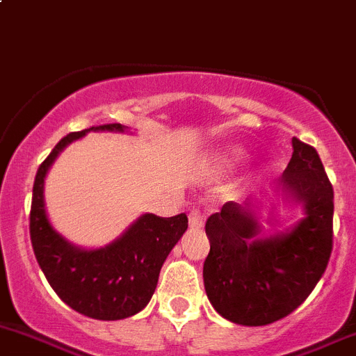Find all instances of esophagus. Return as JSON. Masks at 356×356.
I'll return each mask as SVG.
<instances>
[{
	"label": "esophagus",
	"instance_id": "34e87169",
	"mask_svg": "<svg viewBox=\"0 0 356 356\" xmlns=\"http://www.w3.org/2000/svg\"><path fill=\"white\" fill-rule=\"evenodd\" d=\"M188 221H190V228L200 229V228H204L205 216L202 214V212L197 211V209H193V211H190V214H188Z\"/></svg>",
	"mask_w": 356,
	"mask_h": 356
}]
</instances>
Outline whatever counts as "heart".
I'll use <instances>...</instances> for the list:
<instances>
[{
  "label": "heart",
  "instance_id": "1",
  "mask_svg": "<svg viewBox=\"0 0 356 356\" xmlns=\"http://www.w3.org/2000/svg\"><path fill=\"white\" fill-rule=\"evenodd\" d=\"M219 159H221V163L233 166V164H240L241 161L247 159V152L241 147H228L226 151L221 152Z\"/></svg>",
  "mask_w": 356,
  "mask_h": 356
}]
</instances>
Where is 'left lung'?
Listing matches in <instances>:
<instances>
[{
    "mask_svg": "<svg viewBox=\"0 0 356 356\" xmlns=\"http://www.w3.org/2000/svg\"><path fill=\"white\" fill-rule=\"evenodd\" d=\"M283 177L243 204L226 202L205 222L211 252L204 286L221 317L240 325H267L298 309L324 274L332 250L334 192L312 145L293 137ZM300 204L295 225L264 234L262 208L275 199Z\"/></svg>",
    "mask_w": 356,
    "mask_h": 356,
    "instance_id": "left-lung-1",
    "label": "left lung"
}]
</instances>
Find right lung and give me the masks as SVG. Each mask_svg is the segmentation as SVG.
I'll return each instance as SVG.
<instances>
[{
    "instance_id": "right-lung-1",
    "label": "right lung",
    "mask_w": 356,
    "mask_h": 356,
    "mask_svg": "<svg viewBox=\"0 0 356 356\" xmlns=\"http://www.w3.org/2000/svg\"><path fill=\"white\" fill-rule=\"evenodd\" d=\"M89 131H130L120 123L68 134L39 166L32 190L31 240L35 259L56 295L97 321H120L145 309L156 291L161 267L188 228L185 214L159 218L142 214L118 238L99 248L72 243L51 225L44 181L56 157Z\"/></svg>"
}]
</instances>
